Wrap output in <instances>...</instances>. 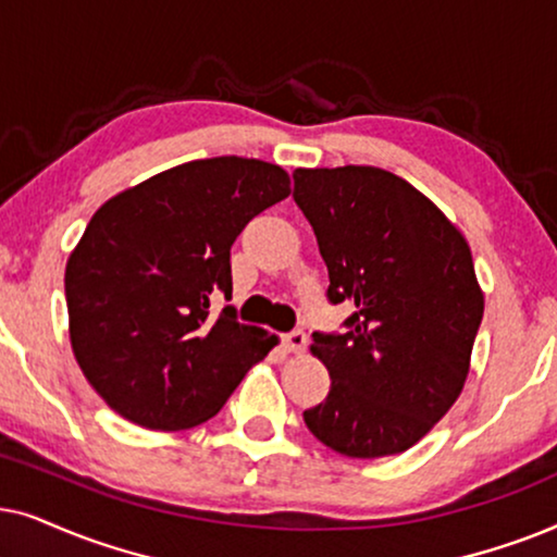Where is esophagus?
Instances as JSON below:
<instances>
[{
  "label": "esophagus",
  "mask_w": 557,
  "mask_h": 557,
  "mask_svg": "<svg viewBox=\"0 0 557 557\" xmlns=\"http://www.w3.org/2000/svg\"><path fill=\"white\" fill-rule=\"evenodd\" d=\"M306 344H308V336H306V331H302V329H293V331L283 333V346L287 348V351L300 354L302 348H306Z\"/></svg>",
  "instance_id": "34e87169"
}]
</instances>
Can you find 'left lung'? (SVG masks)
Instances as JSON below:
<instances>
[{"label":"left lung","mask_w":557,"mask_h":557,"mask_svg":"<svg viewBox=\"0 0 557 557\" xmlns=\"http://www.w3.org/2000/svg\"><path fill=\"white\" fill-rule=\"evenodd\" d=\"M293 198L329 267L344 331H313L329 397L302 412L323 446L351 458L403 454L461 395L484 295L461 232L382 168H298Z\"/></svg>","instance_id":"left-lung-1"}]
</instances>
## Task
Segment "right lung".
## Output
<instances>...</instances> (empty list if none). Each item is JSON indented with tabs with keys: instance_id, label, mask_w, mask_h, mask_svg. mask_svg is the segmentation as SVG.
Instances as JSON below:
<instances>
[{
	"instance_id": "obj_1",
	"label": "right lung",
	"mask_w": 557,
	"mask_h": 557,
	"mask_svg": "<svg viewBox=\"0 0 557 557\" xmlns=\"http://www.w3.org/2000/svg\"><path fill=\"white\" fill-rule=\"evenodd\" d=\"M290 196L283 168L211 158L119 193L88 221L65 267L71 346L111 410L150 430L216 414L277 338L239 323L232 244L257 213Z\"/></svg>"
}]
</instances>
